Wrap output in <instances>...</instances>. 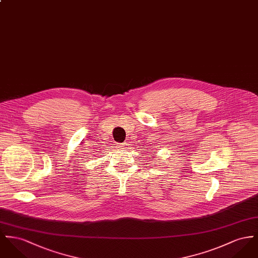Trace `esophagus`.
I'll return each instance as SVG.
<instances>
[{"mask_svg": "<svg viewBox=\"0 0 258 258\" xmlns=\"http://www.w3.org/2000/svg\"><path fill=\"white\" fill-rule=\"evenodd\" d=\"M118 147L120 148V149H125V148H127V144H126V142L119 143V145H118Z\"/></svg>", "mask_w": 258, "mask_h": 258, "instance_id": "obj_1", "label": "esophagus"}]
</instances>
